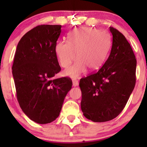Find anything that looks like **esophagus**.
I'll return each mask as SVG.
<instances>
[{
    "mask_svg": "<svg viewBox=\"0 0 147 147\" xmlns=\"http://www.w3.org/2000/svg\"><path fill=\"white\" fill-rule=\"evenodd\" d=\"M79 85V82H78V81H77V80H72V86H73L74 87H76V86H77Z\"/></svg>",
    "mask_w": 147,
    "mask_h": 147,
    "instance_id": "obj_1",
    "label": "esophagus"
}]
</instances>
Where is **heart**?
<instances>
[{
  "instance_id": "1",
  "label": "heart",
  "mask_w": 147,
  "mask_h": 147,
  "mask_svg": "<svg viewBox=\"0 0 147 147\" xmlns=\"http://www.w3.org/2000/svg\"><path fill=\"white\" fill-rule=\"evenodd\" d=\"M111 47L109 36L104 32L91 28L74 30L69 34V42L61 41L55 45V53L60 65L68 68L76 58L78 60L63 72L65 76L77 78L87 71H95L102 66Z\"/></svg>"
}]
</instances>
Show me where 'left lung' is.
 <instances>
[{
    "label": "left lung",
    "instance_id": "left-lung-1",
    "mask_svg": "<svg viewBox=\"0 0 147 147\" xmlns=\"http://www.w3.org/2000/svg\"><path fill=\"white\" fill-rule=\"evenodd\" d=\"M109 58L97 72L80 79L81 109L95 122L110 121L125 107L136 85L137 61L125 36L113 27Z\"/></svg>",
    "mask_w": 147,
    "mask_h": 147
}]
</instances>
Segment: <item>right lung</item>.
<instances>
[{
  "label": "right lung",
  "mask_w": 147,
  "mask_h": 147,
  "mask_svg": "<svg viewBox=\"0 0 147 147\" xmlns=\"http://www.w3.org/2000/svg\"><path fill=\"white\" fill-rule=\"evenodd\" d=\"M61 32V25H38L16 47L12 65L16 97L23 113L38 124H48L59 117L72 88L68 77L53 78L61 71L55 53Z\"/></svg>",
  "instance_id": "1"
}]
</instances>
